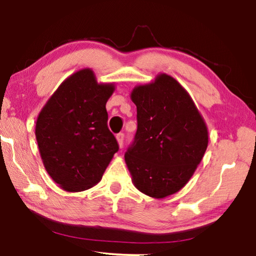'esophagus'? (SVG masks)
<instances>
[{
  "label": "esophagus",
  "mask_w": 256,
  "mask_h": 256,
  "mask_svg": "<svg viewBox=\"0 0 256 256\" xmlns=\"http://www.w3.org/2000/svg\"><path fill=\"white\" fill-rule=\"evenodd\" d=\"M116 140H118V144L120 146V148H122L123 142H124V134L123 133H118V136H116Z\"/></svg>",
  "instance_id": "obj_1"
}]
</instances>
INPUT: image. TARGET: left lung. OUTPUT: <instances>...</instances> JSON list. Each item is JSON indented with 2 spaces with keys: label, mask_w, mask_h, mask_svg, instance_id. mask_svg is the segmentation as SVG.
Returning <instances> with one entry per match:
<instances>
[{
  "label": "left lung",
  "mask_w": 256,
  "mask_h": 256,
  "mask_svg": "<svg viewBox=\"0 0 256 256\" xmlns=\"http://www.w3.org/2000/svg\"><path fill=\"white\" fill-rule=\"evenodd\" d=\"M131 99L138 130L125 162L132 183L146 196L167 198L196 170L208 148V126L190 94L166 73L134 86Z\"/></svg>",
  "instance_id": "8db88e82"
}]
</instances>
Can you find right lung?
<instances>
[{
    "instance_id": "right-lung-1",
    "label": "right lung",
    "mask_w": 256,
    "mask_h": 256,
    "mask_svg": "<svg viewBox=\"0 0 256 256\" xmlns=\"http://www.w3.org/2000/svg\"><path fill=\"white\" fill-rule=\"evenodd\" d=\"M114 92V82H97L92 68H81L58 86L38 114L34 134L42 164L66 192L98 184L118 150L107 126L106 102Z\"/></svg>"
}]
</instances>
